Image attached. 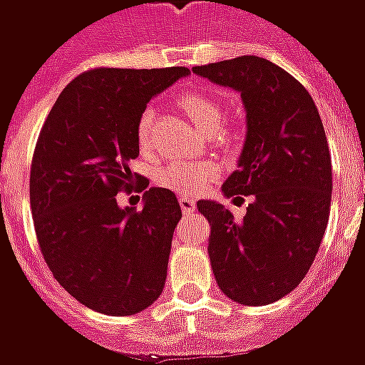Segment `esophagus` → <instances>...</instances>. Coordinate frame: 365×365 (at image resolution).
Listing matches in <instances>:
<instances>
[{"label": "esophagus", "mask_w": 365, "mask_h": 365, "mask_svg": "<svg viewBox=\"0 0 365 365\" xmlns=\"http://www.w3.org/2000/svg\"><path fill=\"white\" fill-rule=\"evenodd\" d=\"M180 205H182L183 213L191 215L193 211H195L197 203H195V199L190 197V195H182V197H180Z\"/></svg>", "instance_id": "34e87169"}]
</instances>
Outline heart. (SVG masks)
I'll return each instance as SVG.
<instances>
[{"label":"heart","mask_w":365,"mask_h":365,"mask_svg":"<svg viewBox=\"0 0 365 365\" xmlns=\"http://www.w3.org/2000/svg\"><path fill=\"white\" fill-rule=\"evenodd\" d=\"M178 105L193 120V125L205 133H219L225 123V107L215 97L203 91L187 90L180 93ZM156 119L154 107H144L136 120V143L143 154L152 150V125ZM219 178V166L213 162H168L156 172V183L160 187L178 193H199L207 190Z\"/></svg>","instance_id":"heart-1"}]
</instances>
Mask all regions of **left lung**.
<instances>
[{"instance_id":"1","label":"left lung","mask_w":365,"mask_h":365,"mask_svg":"<svg viewBox=\"0 0 365 365\" xmlns=\"http://www.w3.org/2000/svg\"><path fill=\"white\" fill-rule=\"evenodd\" d=\"M193 72L240 91L248 123L238 170L222 183L227 197H250L245 219L221 203H197L211 225L215 279L240 305H269L305 277L329 222L332 162L321 115L303 83L260 56Z\"/></svg>"}]
</instances>
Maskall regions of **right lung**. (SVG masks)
Segmentation results:
<instances>
[{
  "label": "right lung",
  "instance_id": "right-lung-1",
  "mask_svg": "<svg viewBox=\"0 0 365 365\" xmlns=\"http://www.w3.org/2000/svg\"><path fill=\"white\" fill-rule=\"evenodd\" d=\"M187 68H93L52 105L31 162V213L54 279L97 313L127 317L164 291L182 207L174 191L148 187L143 212L114 195L140 179L136 120L152 97Z\"/></svg>",
  "mask_w": 365,
  "mask_h": 365
}]
</instances>
